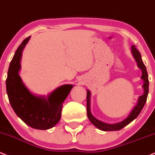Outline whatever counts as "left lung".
Here are the masks:
<instances>
[{
  "label": "left lung",
  "mask_w": 155,
  "mask_h": 155,
  "mask_svg": "<svg viewBox=\"0 0 155 155\" xmlns=\"http://www.w3.org/2000/svg\"><path fill=\"white\" fill-rule=\"evenodd\" d=\"M132 54L134 57L135 58L136 62H137L138 67L141 69L142 71V75H141V79L143 81V95L139 97L137 104L134 107L133 109L130 114L124 120L120 122V123H115V124H108V123H105L104 122H101L96 119L92 115L91 112L90 105H91V92L90 91L87 90V115H88V119L91 122L92 124L95 125L96 128H98L100 130H104V131H112V130H121L122 128H124L129 123H131L134 119L139 116V114L142 110L143 106H144L145 103L147 101V96H148L149 93V79H148V74H147V71L145 67L144 64L143 63L142 59H141V54L139 51L135 48V45H133L131 47Z\"/></svg>",
  "instance_id": "8db88e82"
}]
</instances>
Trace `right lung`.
Instances as JSON below:
<instances>
[{
	"label": "right lung",
	"mask_w": 155,
	"mask_h": 155,
	"mask_svg": "<svg viewBox=\"0 0 155 155\" xmlns=\"http://www.w3.org/2000/svg\"><path fill=\"white\" fill-rule=\"evenodd\" d=\"M30 37L16 49L11 61L6 78V91L9 102L16 115L31 128L47 130L61 119L62 104L70 94L72 85H64L46 97L35 96L26 88L19 75L22 51Z\"/></svg>",
	"instance_id": "add662e5"
}]
</instances>
